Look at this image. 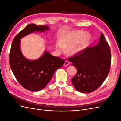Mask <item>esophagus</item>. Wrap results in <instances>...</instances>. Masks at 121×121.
<instances>
[{
	"instance_id": "34e87169",
	"label": "esophagus",
	"mask_w": 121,
	"mask_h": 121,
	"mask_svg": "<svg viewBox=\"0 0 121 121\" xmlns=\"http://www.w3.org/2000/svg\"><path fill=\"white\" fill-rule=\"evenodd\" d=\"M69 65V63L68 61H65L64 63V65L65 66H67V65Z\"/></svg>"
}]
</instances>
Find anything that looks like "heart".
<instances>
[{
    "label": "heart",
    "instance_id": "obj_1",
    "mask_svg": "<svg viewBox=\"0 0 121 121\" xmlns=\"http://www.w3.org/2000/svg\"><path fill=\"white\" fill-rule=\"evenodd\" d=\"M90 38V36L88 33L80 31L73 32L61 38L60 42L56 44V48L59 51H63L64 48L73 46L78 41L70 51L72 54H76L81 50L83 46L89 41Z\"/></svg>",
    "mask_w": 121,
    "mask_h": 121
}]
</instances>
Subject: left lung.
Here are the masks:
<instances>
[{"label": "left lung", "instance_id": "8db88e82", "mask_svg": "<svg viewBox=\"0 0 121 121\" xmlns=\"http://www.w3.org/2000/svg\"><path fill=\"white\" fill-rule=\"evenodd\" d=\"M69 61L77 69V74L72 79L75 89L84 93L96 90L108 76L111 64V53L108 44L101 33L97 44L83 49Z\"/></svg>", "mask_w": 121, "mask_h": 121}]
</instances>
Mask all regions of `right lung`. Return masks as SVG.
I'll list each match as a JSON object with an SVG mask.
<instances>
[{"mask_svg":"<svg viewBox=\"0 0 121 121\" xmlns=\"http://www.w3.org/2000/svg\"><path fill=\"white\" fill-rule=\"evenodd\" d=\"M49 29L47 25L29 24L16 36L13 41L9 54L10 67L17 81L27 90L39 91L44 88L54 72L64 64V60L52 56L47 51L35 60L27 59L21 52V38L35 32H44Z\"/></svg>","mask_w":121,"mask_h":121,"instance_id":"right-lung-1","label":"right lung"}]
</instances>
